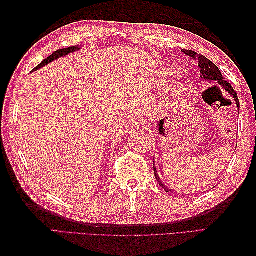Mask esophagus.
Listing matches in <instances>:
<instances>
[{"mask_svg":"<svg viewBox=\"0 0 256 256\" xmlns=\"http://www.w3.org/2000/svg\"><path fill=\"white\" fill-rule=\"evenodd\" d=\"M144 128V123L143 121H140V120H134L132 122V131H140V130H142Z\"/></svg>","mask_w":256,"mask_h":256,"instance_id":"34e87169","label":"esophagus"}]
</instances>
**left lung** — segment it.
<instances>
[{
  "label": "left lung",
  "mask_w": 256,
  "mask_h": 256,
  "mask_svg": "<svg viewBox=\"0 0 256 256\" xmlns=\"http://www.w3.org/2000/svg\"><path fill=\"white\" fill-rule=\"evenodd\" d=\"M182 52L184 54V55H187L188 57H190V59H192L194 62H197L198 67L200 69L201 78H204V80H206V81H216V82L220 84L233 96V99L236 100L238 108H240V101H238V98L236 92L234 91V89L232 88V86L229 82H228V81L224 80V77H222V74L220 72L219 68L216 67L214 62H211L208 58H206L204 56L200 55V54H197V52H194V50H184ZM154 172H155V177L157 179V182H160L162 188L164 189L166 192H172L170 189H168L165 186V184L160 182V178L158 175H157V172H156V168L155 167H154Z\"/></svg>",
  "instance_id": "obj_1"
}]
</instances>
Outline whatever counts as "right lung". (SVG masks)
<instances>
[{
    "instance_id": "1",
    "label": "right lung",
    "mask_w": 256,
    "mask_h": 256,
    "mask_svg": "<svg viewBox=\"0 0 256 256\" xmlns=\"http://www.w3.org/2000/svg\"><path fill=\"white\" fill-rule=\"evenodd\" d=\"M79 50V48L77 46H74V47H68V48H64V50H56L55 52H52L50 57H47L45 60H42L40 64H38L37 67H35L34 70H37V69H40L42 67H44V66H46L47 64H50V62H52L54 60H56L57 58L62 57V56H66V55H68V54L72 52L74 50Z\"/></svg>"
}]
</instances>
